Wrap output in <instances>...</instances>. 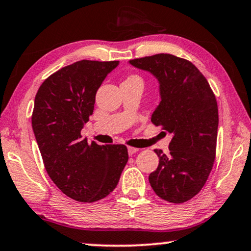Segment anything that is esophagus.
Segmentation results:
<instances>
[{"mask_svg":"<svg viewBox=\"0 0 251 251\" xmlns=\"http://www.w3.org/2000/svg\"><path fill=\"white\" fill-rule=\"evenodd\" d=\"M127 150H128L129 155H133V153H135L136 151H138L139 149H138V148H134V147H128Z\"/></svg>","mask_w":251,"mask_h":251,"instance_id":"1","label":"esophagus"}]
</instances>
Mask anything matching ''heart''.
<instances>
[{
	"instance_id": "b5f03b06",
	"label": "heart",
	"mask_w": 251,
	"mask_h": 251,
	"mask_svg": "<svg viewBox=\"0 0 251 251\" xmlns=\"http://www.w3.org/2000/svg\"><path fill=\"white\" fill-rule=\"evenodd\" d=\"M131 78H138V76H136V75H131V76H128L127 79H131Z\"/></svg>"
}]
</instances>
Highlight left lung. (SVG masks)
Instances as JSON below:
<instances>
[{
    "instance_id": "left-lung-1",
    "label": "left lung",
    "mask_w": 251,
    "mask_h": 251,
    "mask_svg": "<svg viewBox=\"0 0 251 251\" xmlns=\"http://www.w3.org/2000/svg\"><path fill=\"white\" fill-rule=\"evenodd\" d=\"M155 75L160 102L151 123L173 138L170 152L155 149L159 157L149 182L156 195L171 203H183L205 185L216 158L218 105L208 80L192 62L171 53H157L129 61Z\"/></svg>"
}]
</instances>
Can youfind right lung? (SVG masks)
I'll return each instance as SVG.
<instances>
[{"label": "right lung", "instance_id": "add662e5", "mask_svg": "<svg viewBox=\"0 0 251 251\" xmlns=\"http://www.w3.org/2000/svg\"><path fill=\"white\" fill-rule=\"evenodd\" d=\"M118 64L75 62L48 76L35 95L32 127L46 171L66 196L78 202L108 196L128 160L126 146H100L81 138L96 92Z\"/></svg>", "mask_w": 251, "mask_h": 251}]
</instances>
